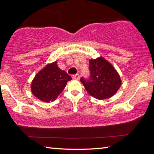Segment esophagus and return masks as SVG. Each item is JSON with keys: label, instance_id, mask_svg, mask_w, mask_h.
<instances>
[{"label": "esophagus", "instance_id": "esophagus-1", "mask_svg": "<svg viewBox=\"0 0 154 154\" xmlns=\"http://www.w3.org/2000/svg\"><path fill=\"white\" fill-rule=\"evenodd\" d=\"M72 79L79 80V79H80V76H79V74H76V75H72Z\"/></svg>", "mask_w": 154, "mask_h": 154}]
</instances>
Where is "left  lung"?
Here are the masks:
<instances>
[{"mask_svg":"<svg viewBox=\"0 0 154 154\" xmlns=\"http://www.w3.org/2000/svg\"><path fill=\"white\" fill-rule=\"evenodd\" d=\"M90 79H81V82L88 93L98 100L113 96L119 89L122 79L118 71L103 56L89 60Z\"/></svg>","mask_w":154,"mask_h":154,"instance_id":"8db88e82","label":"left lung"}]
</instances>
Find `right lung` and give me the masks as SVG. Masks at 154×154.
Segmentation results:
<instances>
[{
  "label": "right lung",
  "mask_w": 154,
  "mask_h": 154,
  "mask_svg": "<svg viewBox=\"0 0 154 154\" xmlns=\"http://www.w3.org/2000/svg\"><path fill=\"white\" fill-rule=\"evenodd\" d=\"M71 79L66 71L58 67L57 61L48 63L34 77L30 85L31 92L43 102H53Z\"/></svg>",
  "instance_id": "obj_1"
}]
</instances>
